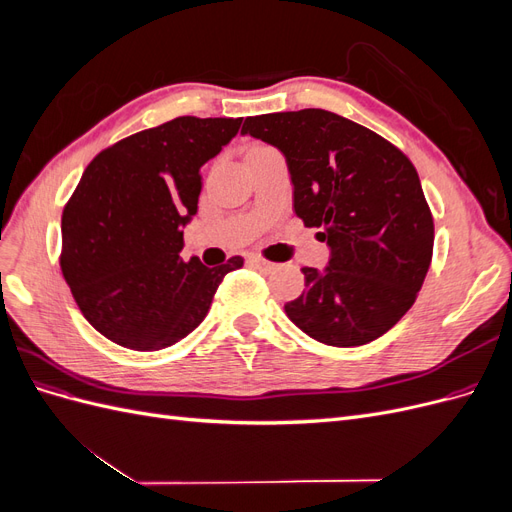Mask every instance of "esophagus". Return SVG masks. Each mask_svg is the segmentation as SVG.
<instances>
[{
  "label": "esophagus",
  "mask_w": 512,
  "mask_h": 512,
  "mask_svg": "<svg viewBox=\"0 0 512 512\" xmlns=\"http://www.w3.org/2000/svg\"><path fill=\"white\" fill-rule=\"evenodd\" d=\"M247 262H250L252 267H256V269H258V271H262V273H269V271H273V269H275V265H273L271 260H265V258L256 256V254L247 256Z\"/></svg>",
  "instance_id": "1"
}]
</instances>
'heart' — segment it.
<instances>
[{
  "label": "heart",
  "instance_id": "b5f03b06",
  "mask_svg": "<svg viewBox=\"0 0 512 512\" xmlns=\"http://www.w3.org/2000/svg\"><path fill=\"white\" fill-rule=\"evenodd\" d=\"M254 149H256V147H254Z\"/></svg>",
  "mask_w": 512,
  "mask_h": 512
}]
</instances>
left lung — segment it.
Returning <instances> with one entry per match:
<instances>
[{
    "label": "left lung",
    "instance_id": "left-lung-1",
    "mask_svg": "<svg viewBox=\"0 0 512 512\" xmlns=\"http://www.w3.org/2000/svg\"><path fill=\"white\" fill-rule=\"evenodd\" d=\"M243 134L280 149L294 213L331 247L329 267H301L288 318L337 348L374 342L414 305L433 254V218L410 158L346 117L303 108L247 117Z\"/></svg>",
    "mask_w": 512,
    "mask_h": 512
}]
</instances>
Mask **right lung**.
<instances>
[{
  "instance_id": "1",
  "label": "right lung",
  "mask_w": 512,
  "mask_h": 512,
  "mask_svg": "<svg viewBox=\"0 0 512 512\" xmlns=\"http://www.w3.org/2000/svg\"><path fill=\"white\" fill-rule=\"evenodd\" d=\"M243 117H177L102 149L61 215L59 267L87 322L130 350H162L207 316L224 275L183 260V226L198 211L200 166Z\"/></svg>"
}]
</instances>
